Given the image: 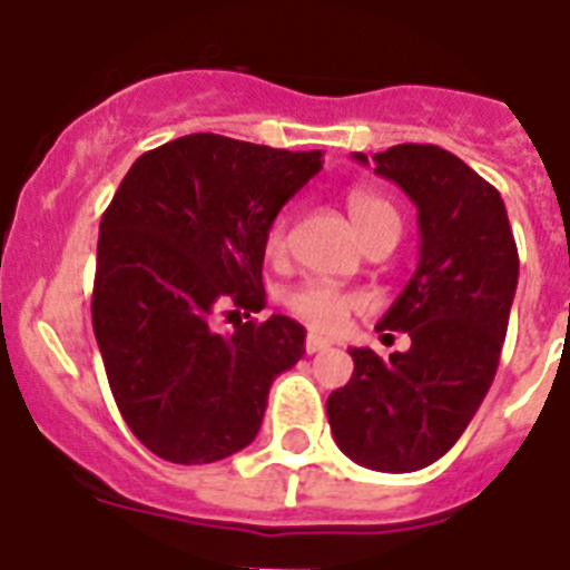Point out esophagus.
I'll list each match as a JSON object with an SVG mask.
<instances>
[{
	"label": "esophagus",
	"instance_id": "esophagus-1",
	"mask_svg": "<svg viewBox=\"0 0 570 570\" xmlns=\"http://www.w3.org/2000/svg\"><path fill=\"white\" fill-rule=\"evenodd\" d=\"M304 347H307V353H318V351H324V347H330V338L309 333L307 342H304Z\"/></svg>",
	"mask_w": 570,
	"mask_h": 570
}]
</instances>
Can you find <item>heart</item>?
<instances>
[{
  "label": "heart",
  "instance_id": "obj_1",
  "mask_svg": "<svg viewBox=\"0 0 570 570\" xmlns=\"http://www.w3.org/2000/svg\"><path fill=\"white\" fill-rule=\"evenodd\" d=\"M347 208H351V219L356 226L358 237L367 232V228L380 226V223H400L394 205L389 199H382L376 194H365L358 190L347 199ZM263 248L272 261L284 257L286 252V217L272 219L269 232H266V240ZM365 304V298L358 293H347V289H338L333 284H324V281H304V284L293 286L284 293V307L313 330H324V333H333V330H342L347 315L353 309H358Z\"/></svg>",
  "mask_w": 570,
  "mask_h": 570
}]
</instances>
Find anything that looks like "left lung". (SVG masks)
I'll use <instances>...</instances> for the list:
<instances>
[{
	"label": "left lung",
	"instance_id": "left-lung-1",
	"mask_svg": "<svg viewBox=\"0 0 570 570\" xmlns=\"http://www.w3.org/2000/svg\"><path fill=\"white\" fill-rule=\"evenodd\" d=\"M353 159L367 165L365 153ZM374 174L417 205V269L376 330H403L405 353L382 362L351 347L353 376L327 400L338 449L376 472H417L455 446L499 367L519 284L504 199L443 147L396 145Z\"/></svg>",
	"mask_w": 570,
	"mask_h": 570
}]
</instances>
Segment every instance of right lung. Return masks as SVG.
<instances>
[{"mask_svg": "<svg viewBox=\"0 0 570 570\" xmlns=\"http://www.w3.org/2000/svg\"><path fill=\"white\" fill-rule=\"evenodd\" d=\"M322 170L289 153L194 132L138 156L100 219L92 327L121 417L153 455L214 463L257 438L269 389L307 330L261 313L272 219Z\"/></svg>", "mask_w": 570, "mask_h": 570, "instance_id": "add662e5", "label": "right lung"}]
</instances>
